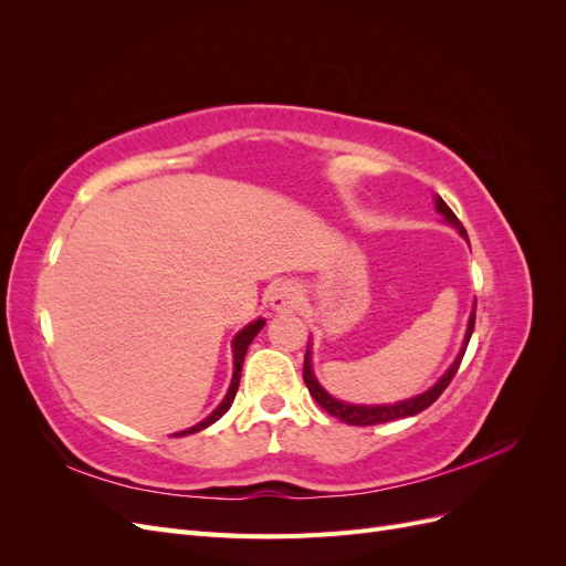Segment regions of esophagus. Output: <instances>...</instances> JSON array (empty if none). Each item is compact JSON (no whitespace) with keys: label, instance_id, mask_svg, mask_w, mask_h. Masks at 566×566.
Wrapping results in <instances>:
<instances>
[{"label":"esophagus","instance_id":"1","mask_svg":"<svg viewBox=\"0 0 566 566\" xmlns=\"http://www.w3.org/2000/svg\"><path fill=\"white\" fill-rule=\"evenodd\" d=\"M302 293H300V285L293 281H281V283H273L271 293H269V306L273 312L279 314H290L295 312L300 306Z\"/></svg>","mask_w":566,"mask_h":566}]
</instances>
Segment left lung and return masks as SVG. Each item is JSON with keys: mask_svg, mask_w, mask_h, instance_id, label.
Segmentation results:
<instances>
[{"mask_svg": "<svg viewBox=\"0 0 566 566\" xmlns=\"http://www.w3.org/2000/svg\"><path fill=\"white\" fill-rule=\"evenodd\" d=\"M434 208L443 217V221H449V224L468 241V231L462 229L458 217L451 212L449 205L443 202L439 196H434ZM474 306H472V314H470V321H468L465 339H462L455 361L449 366V370L443 373L441 378L430 389L422 391V394H416V397L403 399V401H394V403H370V406L368 403H347V401H339V399L331 397V394L323 389V385L316 380V375H314V368H312V342H310V345H306V356H304V382H306V387H310V394H312V397L316 399V403L323 410H328L333 418H339L342 422H347V424H380V422H389V420L418 416L420 410H424L427 406H432L439 399V394L447 389L449 382L453 380V375H455V370H458V366L462 361V356H465L468 342H470L472 331H474Z\"/></svg>", "mask_w": 566, "mask_h": 566, "instance_id": "left-lung-1", "label": "left lung"}]
</instances>
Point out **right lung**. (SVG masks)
<instances>
[{
    "label": "right lung",
    "instance_id": "obj_1",
    "mask_svg": "<svg viewBox=\"0 0 566 566\" xmlns=\"http://www.w3.org/2000/svg\"><path fill=\"white\" fill-rule=\"evenodd\" d=\"M264 318H256V321H252V323H248L243 331H238V335L233 337V342H231V352H233V378H231V385H229V391H227V397L221 399V403L212 410V413L205 418V420H200L198 424H193V427H188V430H181V432H175L172 437H186V434H196V432H200V430H205V427H210L212 422H217L221 416L227 413V410L231 408V403H233V399H235V391H238V385H241V370H243V358H245V354H248V347H250V342L256 337V333H260L262 328H264Z\"/></svg>",
    "mask_w": 566,
    "mask_h": 566
}]
</instances>
